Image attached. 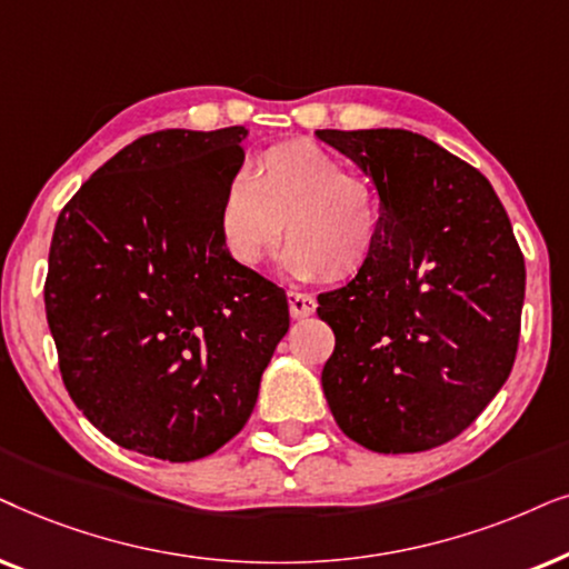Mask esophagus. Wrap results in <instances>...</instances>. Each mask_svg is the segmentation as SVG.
<instances>
[{"label":"esophagus","mask_w":569,"mask_h":569,"mask_svg":"<svg viewBox=\"0 0 569 569\" xmlns=\"http://www.w3.org/2000/svg\"><path fill=\"white\" fill-rule=\"evenodd\" d=\"M317 309V299L312 293H301V291H289V312L293 320H305V317L315 315Z\"/></svg>","instance_id":"esophagus-1"}]
</instances>
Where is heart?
<instances>
[{
  "label": "heart",
  "instance_id": "obj_1",
  "mask_svg": "<svg viewBox=\"0 0 569 569\" xmlns=\"http://www.w3.org/2000/svg\"><path fill=\"white\" fill-rule=\"evenodd\" d=\"M377 200L351 169L315 142H280L229 181L218 237L239 268H260L283 237L280 264L297 280L351 278L372 257Z\"/></svg>",
  "mask_w": 569,
  "mask_h": 569
}]
</instances>
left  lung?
I'll return each mask as SVG.
<instances>
[{
	"mask_svg": "<svg viewBox=\"0 0 569 569\" xmlns=\"http://www.w3.org/2000/svg\"><path fill=\"white\" fill-rule=\"evenodd\" d=\"M380 194L372 257L320 293L336 332L322 390L338 427L375 452L450 442L510 377L526 262L483 173L408 130H320Z\"/></svg>",
	"mask_w": 569,
	"mask_h": 569,
	"instance_id": "obj_1",
	"label": "left lung"
}]
</instances>
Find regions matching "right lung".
<instances>
[{
	"label": "right lung",
	"mask_w": 569,
	"mask_h": 569,
	"mask_svg": "<svg viewBox=\"0 0 569 569\" xmlns=\"http://www.w3.org/2000/svg\"><path fill=\"white\" fill-rule=\"evenodd\" d=\"M247 134H146L57 218L43 301L59 369L119 448L171 463L223 448L289 330L283 289L239 268L218 237Z\"/></svg>",
	"instance_id": "add662e5"
}]
</instances>
